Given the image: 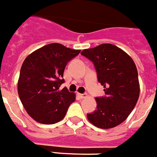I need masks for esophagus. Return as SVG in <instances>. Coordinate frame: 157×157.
<instances>
[{
  "instance_id": "34e87169",
  "label": "esophagus",
  "mask_w": 157,
  "mask_h": 157,
  "mask_svg": "<svg viewBox=\"0 0 157 157\" xmlns=\"http://www.w3.org/2000/svg\"><path fill=\"white\" fill-rule=\"evenodd\" d=\"M77 95H78V97L80 98V99H84V98L87 97V95H85V94H80V93H78V94H77Z\"/></svg>"
}]
</instances>
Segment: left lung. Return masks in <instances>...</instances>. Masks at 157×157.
<instances>
[{
    "label": "left lung",
    "mask_w": 157,
    "mask_h": 157,
    "mask_svg": "<svg viewBox=\"0 0 157 157\" xmlns=\"http://www.w3.org/2000/svg\"><path fill=\"white\" fill-rule=\"evenodd\" d=\"M80 54L93 62L105 92L95 98L96 110L87 118L96 127H115L127 118L138 100L140 84L135 63L122 49L110 43L86 49Z\"/></svg>",
    "instance_id": "obj_1"
}]
</instances>
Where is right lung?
<instances>
[{
  "label": "right lung",
  "mask_w": 157,
  "mask_h": 157,
  "mask_svg": "<svg viewBox=\"0 0 157 157\" xmlns=\"http://www.w3.org/2000/svg\"><path fill=\"white\" fill-rule=\"evenodd\" d=\"M80 50L50 43L38 49L23 62L18 80V94L28 114L36 122L54 124L65 117L76 95L66 88L63 74L68 62Z\"/></svg>",
  "instance_id": "1"
}]
</instances>
